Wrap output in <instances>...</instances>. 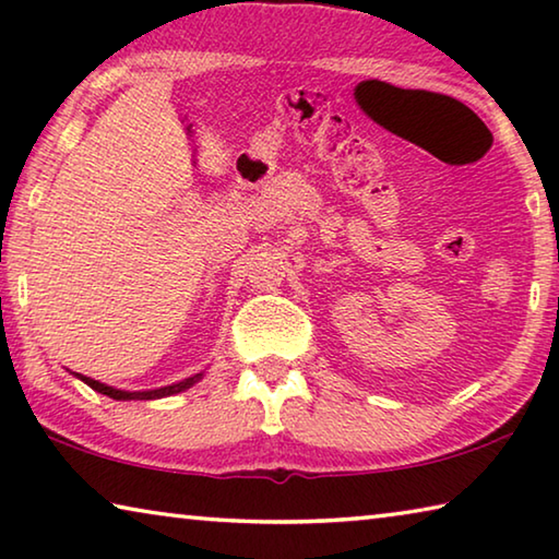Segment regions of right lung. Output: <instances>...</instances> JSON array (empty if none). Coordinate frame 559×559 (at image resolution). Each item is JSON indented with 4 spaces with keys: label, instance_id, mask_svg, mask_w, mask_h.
Masks as SVG:
<instances>
[{
    "label": "right lung",
    "instance_id": "obj_1",
    "mask_svg": "<svg viewBox=\"0 0 559 559\" xmlns=\"http://www.w3.org/2000/svg\"><path fill=\"white\" fill-rule=\"evenodd\" d=\"M83 382H86L88 386H93V390L110 396V400H157V396H169V394H177L187 390V386H192L197 380H200L202 374H194V377H187V380L177 382V384H169V386H163V390H153V392H122V390H112V386L108 384H100L96 380H91V377H83L79 374Z\"/></svg>",
    "mask_w": 559,
    "mask_h": 559
}]
</instances>
